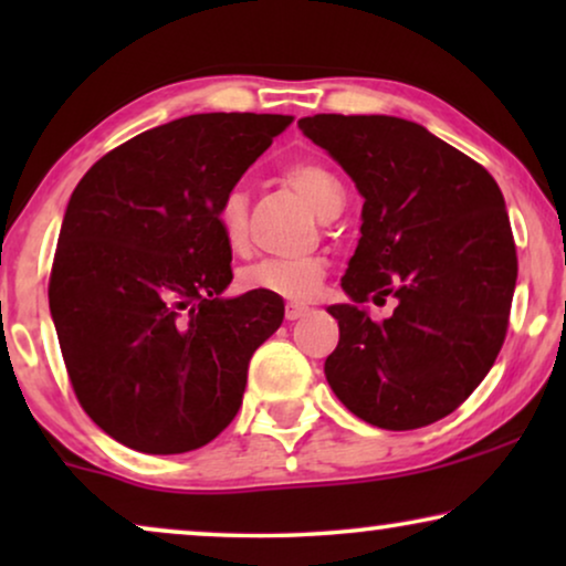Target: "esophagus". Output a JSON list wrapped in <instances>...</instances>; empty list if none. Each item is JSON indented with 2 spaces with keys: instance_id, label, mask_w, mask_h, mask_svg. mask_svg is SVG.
Returning <instances> with one entry per match:
<instances>
[{
  "instance_id": "1",
  "label": "esophagus",
  "mask_w": 566,
  "mask_h": 566,
  "mask_svg": "<svg viewBox=\"0 0 566 566\" xmlns=\"http://www.w3.org/2000/svg\"><path fill=\"white\" fill-rule=\"evenodd\" d=\"M306 314H308V308L301 306V304H289V306H285V319H289V322L304 319Z\"/></svg>"
}]
</instances>
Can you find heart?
<instances>
[{
    "instance_id": "1",
    "label": "heart",
    "mask_w": 566,
    "mask_h": 566,
    "mask_svg": "<svg viewBox=\"0 0 566 566\" xmlns=\"http://www.w3.org/2000/svg\"><path fill=\"white\" fill-rule=\"evenodd\" d=\"M285 182L301 192L314 211L319 213L329 198L343 192L339 182L327 169L316 161H296L285 169ZM216 227H219L223 242L231 252H242L247 247V196L242 188H231L216 206ZM327 273V260L319 254H306V258H262L239 270L237 283L242 291L268 293V296H281L289 301H308L316 296L319 285Z\"/></svg>"
}]
</instances>
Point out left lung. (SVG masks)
<instances>
[{
    "mask_svg": "<svg viewBox=\"0 0 566 566\" xmlns=\"http://www.w3.org/2000/svg\"><path fill=\"white\" fill-rule=\"evenodd\" d=\"M298 128L363 196L347 262V304L327 312L339 343L324 360L335 397L384 430L451 415L482 384L505 343L517 254L494 177L420 123L394 115L301 118ZM398 298L374 323L361 301Z\"/></svg>",
    "mask_w": 566,
    "mask_h": 566,
    "instance_id": "obj_1",
    "label": "left lung"
}]
</instances>
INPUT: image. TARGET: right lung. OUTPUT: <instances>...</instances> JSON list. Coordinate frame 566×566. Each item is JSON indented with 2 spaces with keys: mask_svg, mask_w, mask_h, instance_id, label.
<instances>
[{
  "mask_svg": "<svg viewBox=\"0 0 566 566\" xmlns=\"http://www.w3.org/2000/svg\"><path fill=\"white\" fill-rule=\"evenodd\" d=\"M293 115L200 113L144 130L69 198L49 304L92 422L142 453L211 443L242 407L252 353L283 298L223 296L231 250L216 206Z\"/></svg>",
  "mask_w": 566,
  "mask_h": 566,
  "instance_id": "obj_1",
  "label": "right lung"
}]
</instances>
